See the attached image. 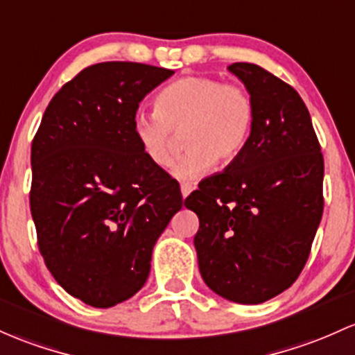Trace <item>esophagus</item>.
Instances as JSON below:
<instances>
[{
    "mask_svg": "<svg viewBox=\"0 0 355 355\" xmlns=\"http://www.w3.org/2000/svg\"><path fill=\"white\" fill-rule=\"evenodd\" d=\"M180 190H182V197L187 198V196H189V193L193 190V185L192 184H182Z\"/></svg>",
    "mask_w": 355,
    "mask_h": 355,
    "instance_id": "esophagus-1",
    "label": "esophagus"
}]
</instances>
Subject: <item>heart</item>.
<instances>
[{
	"label": "heart",
	"mask_w": 355,
	"mask_h": 355,
	"mask_svg": "<svg viewBox=\"0 0 355 355\" xmlns=\"http://www.w3.org/2000/svg\"><path fill=\"white\" fill-rule=\"evenodd\" d=\"M254 124V104L243 85L216 77L192 76L166 85L157 96V111L138 112L133 131L145 157L166 168L185 133L187 151L173 165L178 180H197L243 155Z\"/></svg>",
	"instance_id": "obj_1"
}]
</instances>
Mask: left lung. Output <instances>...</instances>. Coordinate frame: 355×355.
I'll return each mask as SVG.
<instances>
[{
	"instance_id": "8db88e82",
	"label": "left lung",
	"mask_w": 355,
	"mask_h": 355,
	"mask_svg": "<svg viewBox=\"0 0 355 355\" xmlns=\"http://www.w3.org/2000/svg\"><path fill=\"white\" fill-rule=\"evenodd\" d=\"M229 70L246 85L254 124L243 155L198 184L185 207L210 290L243 305L297 282L323 212V157L310 112L291 85L248 62Z\"/></svg>"
}]
</instances>
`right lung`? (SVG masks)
Instances as JSON below:
<instances>
[{
	"instance_id": "obj_1",
	"label": "right lung",
	"mask_w": 355,
	"mask_h": 355,
	"mask_svg": "<svg viewBox=\"0 0 355 355\" xmlns=\"http://www.w3.org/2000/svg\"><path fill=\"white\" fill-rule=\"evenodd\" d=\"M171 76L136 62L91 65L52 97L33 138L38 249L58 285L96 309L141 290L155 243L184 205L133 131L139 103Z\"/></svg>"
}]
</instances>
